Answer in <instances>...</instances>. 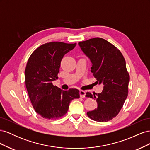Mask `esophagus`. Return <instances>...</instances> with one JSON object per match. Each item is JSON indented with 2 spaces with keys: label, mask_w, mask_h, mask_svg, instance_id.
<instances>
[{
  "label": "esophagus",
  "mask_w": 150,
  "mask_h": 150,
  "mask_svg": "<svg viewBox=\"0 0 150 150\" xmlns=\"http://www.w3.org/2000/svg\"><path fill=\"white\" fill-rule=\"evenodd\" d=\"M79 94L81 98H84L86 95V92L83 90H80L79 91Z\"/></svg>",
  "instance_id": "1"
}]
</instances>
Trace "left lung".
<instances>
[{"instance_id":"left-lung-1","label":"left lung","mask_w":150,"mask_h":150,"mask_svg":"<svg viewBox=\"0 0 150 150\" xmlns=\"http://www.w3.org/2000/svg\"><path fill=\"white\" fill-rule=\"evenodd\" d=\"M78 44L92 62L91 72L96 82L104 85L96 96L86 93V97L96 99L98 104L87 115L98 122L110 121L118 115L128 94L129 74L125 58L118 49L103 38H94Z\"/></svg>"}]
</instances>
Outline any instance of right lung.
<instances>
[{"instance_id":"right-lung-1","label":"right lung","mask_w":150,"mask_h":150,"mask_svg":"<svg viewBox=\"0 0 150 150\" xmlns=\"http://www.w3.org/2000/svg\"><path fill=\"white\" fill-rule=\"evenodd\" d=\"M76 43L49 42L31 54L25 69V82L35 111L47 120L64 116L72 99L79 98V91L71 88L62 91L52 84L58 79L61 62Z\"/></svg>"}]
</instances>
